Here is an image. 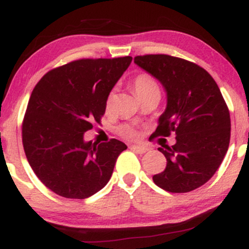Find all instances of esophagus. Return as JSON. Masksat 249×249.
I'll list each match as a JSON object with an SVG mask.
<instances>
[{
    "label": "esophagus",
    "mask_w": 249,
    "mask_h": 249,
    "mask_svg": "<svg viewBox=\"0 0 249 249\" xmlns=\"http://www.w3.org/2000/svg\"><path fill=\"white\" fill-rule=\"evenodd\" d=\"M130 148H131V150H132V151H134V152L141 153V154L145 153V152H146V151H147V147H145V146H139V145H131Z\"/></svg>",
    "instance_id": "34e87169"
}]
</instances>
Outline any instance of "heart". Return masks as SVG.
Listing matches in <instances>:
<instances>
[{"mask_svg": "<svg viewBox=\"0 0 249 249\" xmlns=\"http://www.w3.org/2000/svg\"><path fill=\"white\" fill-rule=\"evenodd\" d=\"M132 87L134 93H136L139 99L142 98L145 95H147V93L152 92V91H159V87L157 82L147 73H141V75L136 76V78L132 82ZM113 101H115V93L110 92L107 98V104H105V107H107V111L112 107ZM119 133L124 138L127 139H136L138 137L136 128L131 126V125H123V126L119 127Z\"/></svg>", "mask_w": 249, "mask_h": 249, "instance_id": "heart-1", "label": "heart"}]
</instances>
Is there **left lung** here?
<instances>
[{
	"label": "left lung",
	"mask_w": 249,
	"mask_h": 249,
	"mask_svg": "<svg viewBox=\"0 0 249 249\" xmlns=\"http://www.w3.org/2000/svg\"><path fill=\"white\" fill-rule=\"evenodd\" d=\"M134 63L164 87L167 104L154 137L176 134V144L158 150L166 168L153 176L157 186L186 193L210 180L227 153L231 117L213 77L199 65L168 55L134 57Z\"/></svg>",
	"instance_id": "obj_1"
}]
</instances>
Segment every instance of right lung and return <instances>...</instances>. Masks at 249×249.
Returning a JSON list of instances; mask_svg holds the SVG:
<instances>
[{
    "instance_id": "add662e5",
    "label": "right lung",
    "mask_w": 249,
    "mask_h": 249,
    "mask_svg": "<svg viewBox=\"0 0 249 249\" xmlns=\"http://www.w3.org/2000/svg\"><path fill=\"white\" fill-rule=\"evenodd\" d=\"M132 57L78 59L50 70L31 92L22 124V142L31 168L58 196L85 199L101 191L127 146L84 141L101 123L108 93Z\"/></svg>"
}]
</instances>
